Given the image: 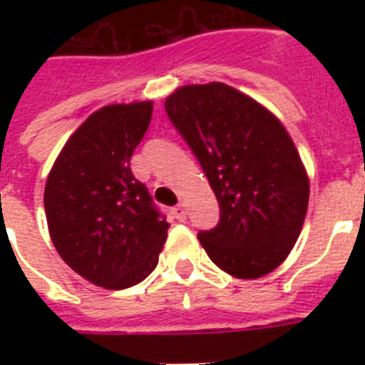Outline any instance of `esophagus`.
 Returning a JSON list of instances; mask_svg holds the SVG:
<instances>
[{"mask_svg": "<svg viewBox=\"0 0 365 365\" xmlns=\"http://www.w3.org/2000/svg\"><path fill=\"white\" fill-rule=\"evenodd\" d=\"M172 214H174V217H176L178 222H183V220H185V217H187V212H185V208H183L182 205L176 206V208H174V210H172Z\"/></svg>", "mask_w": 365, "mask_h": 365, "instance_id": "34e87169", "label": "esophagus"}]
</instances>
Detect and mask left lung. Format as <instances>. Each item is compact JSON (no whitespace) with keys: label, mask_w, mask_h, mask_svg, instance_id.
Returning a JSON list of instances; mask_svg holds the SVG:
<instances>
[{"label":"left lung","mask_w":365,"mask_h":365,"mask_svg":"<svg viewBox=\"0 0 365 365\" xmlns=\"http://www.w3.org/2000/svg\"><path fill=\"white\" fill-rule=\"evenodd\" d=\"M165 110L220 202L216 227L197 235L208 257L237 278L274 271L309 206V178L282 123L223 83L178 88Z\"/></svg>","instance_id":"1"}]
</instances>
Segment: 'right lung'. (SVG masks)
<instances>
[{"instance_id": "right-lung-1", "label": "right lung", "mask_w": 365, "mask_h": 365, "mask_svg": "<svg viewBox=\"0 0 365 365\" xmlns=\"http://www.w3.org/2000/svg\"><path fill=\"white\" fill-rule=\"evenodd\" d=\"M153 102L94 111L60 151L45 185V214L54 248L88 282L125 289L149 277L168 223L148 187L132 176Z\"/></svg>"}]
</instances>
